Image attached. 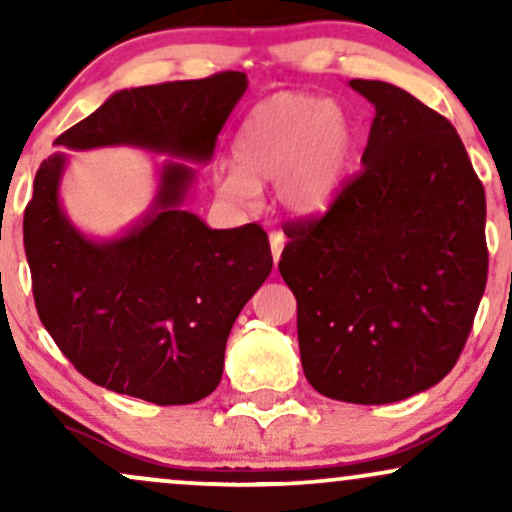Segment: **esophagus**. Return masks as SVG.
Masks as SVG:
<instances>
[{"mask_svg":"<svg viewBox=\"0 0 512 512\" xmlns=\"http://www.w3.org/2000/svg\"><path fill=\"white\" fill-rule=\"evenodd\" d=\"M269 245H272L274 262H279L281 260V252H284V245H286V236L281 231H272V233H269Z\"/></svg>","mask_w":512,"mask_h":512,"instance_id":"1","label":"esophagus"}]
</instances>
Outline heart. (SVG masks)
I'll return each mask as SVG.
<instances>
[{"instance_id":"b5f03b06","label":"heart","mask_w":512,"mask_h":512,"mask_svg":"<svg viewBox=\"0 0 512 512\" xmlns=\"http://www.w3.org/2000/svg\"><path fill=\"white\" fill-rule=\"evenodd\" d=\"M354 139V125L339 105L308 93H276L240 125L236 166L216 170V192L245 207L260 195V182H274L286 214L320 216L342 192Z\"/></svg>"}]
</instances>
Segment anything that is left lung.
<instances>
[{"mask_svg":"<svg viewBox=\"0 0 512 512\" xmlns=\"http://www.w3.org/2000/svg\"><path fill=\"white\" fill-rule=\"evenodd\" d=\"M363 170L320 219L293 221L279 272L298 303L308 383L351 404L433 387L460 358L486 289V197L455 127L385 81Z\"/></svg>","mask_w":512,"mask_h":512,"instance_id":"1","label":"left lung"}]
</instances>
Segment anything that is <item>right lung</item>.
<instances>
[{
    "mask_svg": "<svg viewBox=\"0 0 512 512\" xmlns=\"http://www.w3.org/2000/svg\"><path fill=\"white\" fill-rule=\"evenodd\" d=\"M248 88L243 72L117 91L55 139L72 151L139 146L207 163ZM67 156L40 163L23 245L40 322L91 383L117 395L192 404L216 390L233 322L272 272L257 223L209 228L182 209L195 168L166 161L146 214L122 236L93 240L60 204Z\"/></svg>",
    "mask_w": 512,
    "mask_h": 512,
    "instance_id": "right-lung-1",
    "label": "right lung"
}]
</instances>
